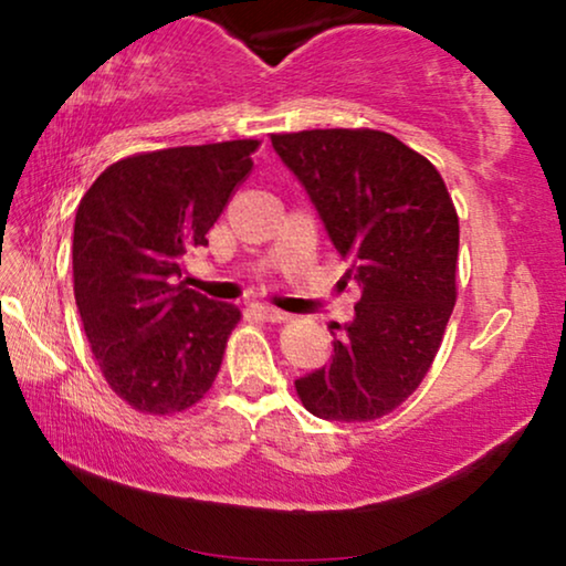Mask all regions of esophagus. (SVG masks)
Returning <instances> with one entry per match:
<instances>
[{"label": "esophagus", "instance_id": "34e87169", "mask_svg": "<svg viewBox=\"0 0 566 566\" xmlns=\"http://www.w3.org/2000/svg\"><path fill=\"white\" fill-rule=\"evenodd\" d=\"M252 312L258 314L260 319H265V322H289V314L281 312V308L268 306V304H254Z\"/></svg>", "mask_w": 566, "mask_h": 566}]
</instances>
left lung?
Returning a JSON list of instances; mask_svg holds the SVG:
<instances>
[{"label":"left lung","mask_w":566,"mask_h":566,"mask_svg":"<svg viewBox=\"0 0 566 566\" xmlns=\"http://www.w3.org/2000/svg\"><path fill=\"white\" fill-rule=\"evenodd\" d=\"M270 142L360 289L332 363L301 376L296 391L322 420H378L422 384L443 343L459 260L453 200L438 169L384 130L316 128Z\"/></svg>","instance_id":"1"}]
</instances>
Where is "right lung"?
Listing matches in <instances>:
<instances>
[{
    "instance_id": "1",
    "label": "right lung",
    "mask_w": 566,
    "mask_h": 566,
    "mask_svg": "<svg viewBox=\"0 0 566 566\" xmlns=\"http://www.w3.org/2000/svg\"><path fill=\"white\" fill-rule=\"evenodd\" d=\"M260 142L175 146L115 161L74 221V298L111 389L146 415L198 405L219 374L239 308L180 283L208 244Z\"/></svg>"
}]
</instances>
